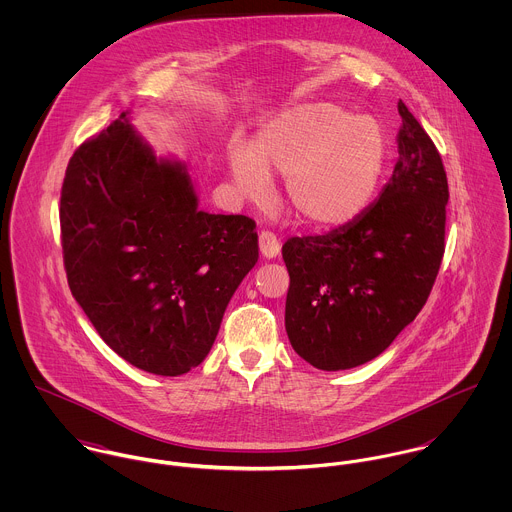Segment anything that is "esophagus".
<instances>
[{"label":"esophagus","mask_w":512,"mask_h":512,"mask_svg":"<svg viewBox=\"0 0 512 512\" xmlns=\"http://www.w3.org/2000/svg\"><path fill=\"white\" fill-rule=\"evenodd\" d=\"M260 254L264 258H276L280 254V238L274 232L270 230L260 232Z\"/></svg>","instance_id":"obj_1"}]
</instances>
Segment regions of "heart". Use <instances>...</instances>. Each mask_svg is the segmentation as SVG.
Returning a JSON list of instances; mask_svg holds the SVG:
<instances>
[{
	"label": "heart",
	"mask_w": 512,
	"mask_h": 512,
	"mask_svg": "<svg viewBox=\"0 0 512 512\" xmlns=\"http://www.w3.org/2000/svg\"><path fill=\"white\" fill-rule=\"evenodd\" d=\"M386 161L388 138L378 120L333 102H307L274 118L260 132L256 153L232 147L230 173L248 199L268 193V173L286 177L295 219L335 228L370 205Z\"/></svg>",
	"instance_id": "obj_1"
}]
</instances>
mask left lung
<instances>
[{
	"instance_id": "obj_1",
	"label": "left lung",
	"mask_w": 512,
	"mask_h": 512,
	"mask_svg": "<svg viewBox=\"0 0 512 512\" xmlns=\"http://www.w3.org/2000/svg\"><path fill=\"white\" fill-rule=\"evenodd\" d=\"M398 163L380 197L327 234L282 246L290 274L286 331L293 351L319 370L378 357L416 319L445 252L447 175L438 147L406 104Z\"/></svg>"
}]
</instances>
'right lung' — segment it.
<instances>
[{
	"mask_svg": "<svg viewBox=\"0 0 512 512\" xmlns=\"http://www.w3.org/2000/svg\"><path fill=\"white\" fill-rule=\"evenodd\" d=\"M61 244L69 288L104 343L161 376L205 361L258 262L256 222L199 211L185 167L157 161L126 112L69 161Z\"/></svg>",
	"mask_w": 512,
	"mask_h": 512,
	"instance_id": "right-lung-1",
	"label": "right lung"
}]
</instances>
